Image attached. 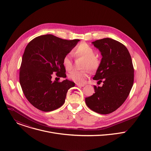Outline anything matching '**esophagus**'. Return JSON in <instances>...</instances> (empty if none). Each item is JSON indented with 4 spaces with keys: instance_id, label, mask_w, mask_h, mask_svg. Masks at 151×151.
<instances>
[{
    "instance_id": "obj_1",
    "label": "esophagus",
    "mask_w": 151,
    "mask_h": 151,
    "mask_svg": "<svg viewBox=\"0 0 151 151\" xmlns=\"http://www.w3.org/2000/svg\"><path fill=\"white\" fill-rule=\"evenodd\" d=\"M76 85L78 87H83L85 86V84H80V83H76Z\"/></svg>"
}]
</instances>
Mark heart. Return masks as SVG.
Instances as JSON below:
<instances>
[{"label": "heart", "instance_id": "b5f03b06", "mask_svg": "<svg viewBox=\"0 0 151 151\" xmlns=\"http://www.w3.org/2000/svg\"><path fill=\"white\" fill-rule=\"evenodd\" d=\"M73 54L77 57L84 58L83 68H88L91 71L96 70L99 67L100 61L97 57L95 55V51L93 47L85 42H81L78 45L73 51ZM63 66L66 70L69 71L72 68V57L70 54L64 55L62 60ZM88 76V70H73L71 71L68 77L75 82L79 83H85Z\"/></svg>", "mask_w": 151, "mask_h": 151}]
</instances>
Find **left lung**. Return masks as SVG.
<instances>
[{"instance_id": "obj_1", "label": "left lung", "mask_w": 151, "mask_h": 151, "mask_svg": "<svg viewBox=\"0 0 151 151\" xmlns=\"http://www.w3.org/2000/svg\"><path fill=\"white\" fill-rule=\"evenodd\" d=\"M92 44L102 56L93 79L103 83L102 87L94 86L95 93L85 98V103L95 112L109 114L124 103L133 87L132 57L122 44L111 38L97 40Z\"/></svg>"}]
</instances>
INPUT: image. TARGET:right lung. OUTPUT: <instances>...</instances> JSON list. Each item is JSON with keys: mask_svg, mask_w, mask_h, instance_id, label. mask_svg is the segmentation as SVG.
I'll list each match as a JSON object with an SVG mask.
<instances>
[{"mask_svg": "<svg viewBox=\"0 0 151 151\" xmlns=\"http://www.w3.org/2000/svg\"><path fill=\"white\" fill-rule=\"evenodd\" d=\"M79 39L65 40L52 35L37 36L24 52L19 70V83L24 96L36 108L54 111L65 102L68 91L75 83L68 79L52 81V75L66 78L62 60L76 45Z\"/></svg>", "mask_w": 151, "mask_h": 151, "instance_id": "right-lung-1", "label": "right lung"}]
</instances>
